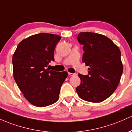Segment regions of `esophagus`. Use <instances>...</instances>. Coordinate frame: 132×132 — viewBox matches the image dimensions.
Masks as SVG:
<instances>
[{
	"label": "esophagus",
	"mask_w": 132,
	"mask_h": 132,
	"mask_svg": "<svg viewBox=\"0 0 132 132\" xmlns=\"http://www.w3.org/2000/svg\"><path fill=\"white\" fill-rule=\"evenodd\" d=\"M68 75L69 76H75V75H76V74L75 73H68Z\"/></svg>",
	"instance_id": "1"
}]
</instances>
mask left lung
<instances>
[{"mask_svg": "<svg viewBox=\"0 0 132 132\" xmlns=\"http://www.w3.org/2000/svg\"><path fill=\"white\" fill-rule=\"evenodd\" d=\"M83 45L82 61L89 66L88 75L78 74L81 83L78 96L92 103H100L113 93L123 73L121 52L110 39L100 34L81 32L78 36Z\"/></svg>", "mask_w": 132, "mask_h": 132, "instance_id": "left-lung-1", "label": "left lung"}]
</instances>
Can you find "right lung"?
<instances>
[{"label":"right lung","mask_w":132,"mask_h":132,"mask_svg":"<svg viewBox=\"0 0 132 132\" xmlns=\"http://www.w3.org/2000/svg\"><path fill=\"white\" fill-rule=\"evenodd\" d=\"M60 39L56 34H34L22 40L13 54L14 79L24 96L34 106H49L59 98L68 73L46 67L54 60V49Z\"/></svg>","instance_id":"obj_1"}]
</instances>
